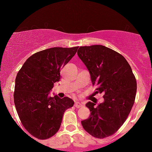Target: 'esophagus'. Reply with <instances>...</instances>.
<instances>
[{
	"mask_svg": "<svg viewBox=\"0 0 152 152\" xmlns=\"http://www.w3.org/2000/svg\"><path fill=\"white\" fill-rule=\"evenodd\" d=\"M74 106H76V108H81V106H83V104H81V103L79 102H75Z\"/></svg>",
	"mask_w": 152,
	"mask_h": 152,
	"instance_id": "esophagus-1",
	"label": "esophagus"
}]
</instances>
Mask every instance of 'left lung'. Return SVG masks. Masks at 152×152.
I'll return each mask as SVG.
<instances>
[{
  "mask_svg": "<svg viewBox=\"0 0 152 152\" xmlns=\"http://www.w3.org/2000/svg\"><path fill=\"white\" fill-rule=\"evenodd\" d=\"M78 56L88 70L97 93L104 94V102L86 106L90 116L81 121L91 135L103 139L112 135L122 126L134 105L137 81L132 68L123 56L102 46H81Z\"/></svg>",
  "mask_w": 152,
  "mask_h": 152,
  "instance_id": "left-lung-1",
  "label": "left lung"
}]
</instances>
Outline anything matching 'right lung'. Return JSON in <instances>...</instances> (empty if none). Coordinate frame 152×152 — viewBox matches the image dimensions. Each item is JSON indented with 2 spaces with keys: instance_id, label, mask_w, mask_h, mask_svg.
<instances>
[{
  "instance_id": "right-lung-1",
  "label": "right lung",
  "mask_w": 152,
  "mask_h": 152,
  "mask_svg": "<svg viewBox=\"0 0 152 152\" xmlns=\"http://www.w3.org/2000/svg\"><path fill=\"white\" fill-rule=\"evenodd\" d=\"M78 46L54 47L34 53L18 71L14 104L22 124L33 137L46 139L58 132L64 111L74 102L69 97L50 96L61 77V70L76 54Z\"/></svg>"
}]
</instances>
